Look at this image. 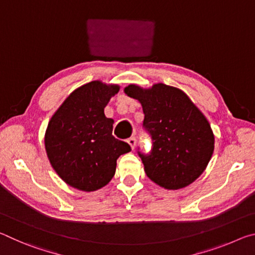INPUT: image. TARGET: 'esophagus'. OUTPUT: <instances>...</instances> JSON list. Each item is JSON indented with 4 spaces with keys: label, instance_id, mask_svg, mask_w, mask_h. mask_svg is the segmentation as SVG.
<instances>
[{
    "label": "esophagus",
    "instance_id": "34e87169",
    "mask_svg": "<svg viewBox=\"0 0 255 255\" xmlns=\"http://www.w3.org/2000/svg\"><path fill=\"white\" fill-rule=\"evenodd\" d=\"M127 143H128L129 145H130V147L133 149V148H135V145H136V138H135V137H130V138H128Z\"/></svg>",
    "mask_w": 255,
    "mask_h": 255
}]
</instances>
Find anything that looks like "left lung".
Here are the masks:
<instances>
[{
    "mask_svg": "<svg viewBox=\"0 0 255 255\" xmlns=\"http://www.w3.org/2000/svg\"><path fill=\"white\" fill-rule=\"evenodd\" d=\"M128 97L141 103L143 127L152 136L148 154L138 152L148 178L167 190L187 187L201 175L214 153L208 120L180 89L163 83L150 89L130 84Z\"/></svg>",
    "mask_w": 255,
    "mask_h": 255,
    "instance_id": "left-lung-1",
    "label": "left lung"
}]
</instances>
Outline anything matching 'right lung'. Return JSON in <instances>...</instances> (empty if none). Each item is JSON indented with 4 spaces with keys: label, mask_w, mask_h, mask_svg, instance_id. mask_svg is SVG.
<instances>
[{
    "label": "right lung",
    "mask_w": 255,
    "mask_h": 255,
    "mask_svg": "<svg viewBox=\"0 0 255 255\" xmlns=\"http://www.w3.org/2000/svg\"><path fill=\"white\" fill-rule=\"evenodd\" d=\"M119 85L92 81L80 86L58 108L47 127L45 147L64 182L82 191H96L110 182L117 159L131 148L112 136L114 120L105 108Z\"/></svg>",
    "instance_id": "obj_1"
}]
</instances>
